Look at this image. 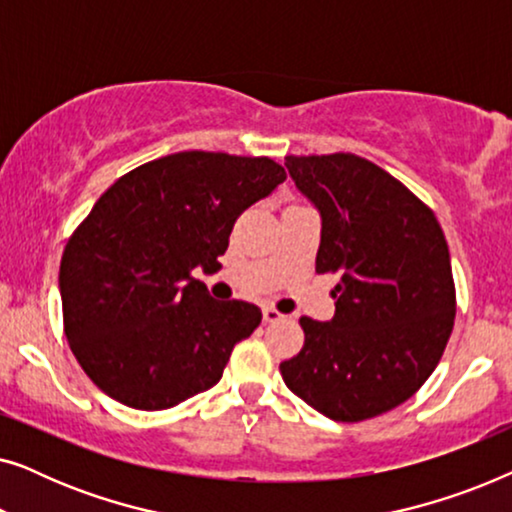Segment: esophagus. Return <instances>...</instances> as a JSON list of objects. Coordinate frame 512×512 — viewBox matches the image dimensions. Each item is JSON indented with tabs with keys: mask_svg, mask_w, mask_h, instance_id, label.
<instances>
[{
	"mask_svg": "<svg viewBox=\"0 0 512 512\" xmlns=\"http://www.w3.org/2000/svg\"><path fill=\"white\" fill-rule=\"evenodd\" d=\"M284 314L277 312L275 307H263V321L265 324H275V321H282Z\"/></svg>",
	"mask_w": 512,
	"mask_h": 512,
	"instance_id": "1",
	"label": "esophagus"
}]
</instances>
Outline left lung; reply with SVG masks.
Masks as SVG:
<instances>
[{"label": "left lung", "mask_w": 512, "mask_h": 512, "mask_svg": "<svg viewBox=\"0 0 512 512\" xmlns=\"http://www.w3.org/2000/svg\"><path fill=\"white\" fill-rule=\"evenodd\" d=\"M321 216L317 272H338L331 321L303 317L305 345L279 363L293 394L335 422L389 412L429 380L454 326L450 249L401 181L352 153L286 156Z\"/></svg>", "instance_id": "8db88e82"}]
</instances>
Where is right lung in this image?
<instances>
[{"instance_id": "obj_1", "label": "right lung", "mask_w": 512, "mask_h": 512, "mask_svg": "<svg viewBox=\"0 0 512 512\" xmlns=\"http://www.w3.org/2000/svg\"><path fill=\"white\" fill-rule=\"evenodd\" d=\"M284 179L270 158L181 151L102 193L62 254L60 298L69 347L104 394L167 410L221 380L263 314L219 303L191 272L214 268L237 216Z\"/></svg>"}]
</instances>
